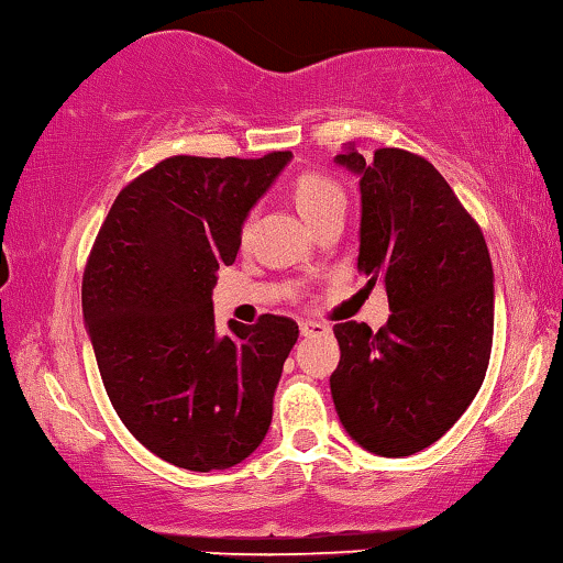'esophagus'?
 Masks as SVG:
<instances>
[{
	"mask_svg": "<svg viewBox=\"0 0 563 563\" xmlns=\"http://www.w3.org/2000/svg\"><path fill=\"white\" fill-rule=\"evenodd\" d=\"M328 333V328L318 320H300V335H323Z\"/></svg>",
	"mask_w": 563,
	"mask_h": 563,
	"instance_id": "34e87169",
	"label": "esophagus"
}]
</instances>
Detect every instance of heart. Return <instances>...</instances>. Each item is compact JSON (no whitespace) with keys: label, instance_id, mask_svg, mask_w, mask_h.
I'll return each mask as SVG.
<instances>
[{"label":"heart","instance_id":"heart-1","mask_svg":"<svg viewBox=\"0 0 563 563\" xmlns=\"http://www.w3.org/2000/svg\"><path fill=\"white\" fill-rule=\"evenodd\" d=\"M292 198H296L298 210L310 225L330 210H345L343 187L323 173H302L292 185Z\"/></svg>","mask_w":563,"mask_h":563}]
</instances>
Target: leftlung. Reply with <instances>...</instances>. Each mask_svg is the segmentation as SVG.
Returning a JSON list of instances; mask_svg holds the SVG:
<instances>
[{"label":"left lung","mask_w":563,"mask_h":563,"mask_svg":"<svg viewBox=\"0 0 563 563\" xmlns=\"http://www.w3.org/2000/svg\"><path fill=\"white\" fill-rule=\"evenodd\" d=\"M335 163L361 177L358 271L386 285L380 330L338 323L330 376L338 418L376 456H410L459 421L486 378L494 267L478 222L426 157L353 145Z\"/></svg>","instance_id":"8db88e82"}]
</instances>
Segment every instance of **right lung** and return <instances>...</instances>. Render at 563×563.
Masks as SVG:
<instances>
[{
	"mask_svg": "<svg viewBox=\"0 0 563 563\" xmlns=\"http://www.w3.org/2000/svg\"><path fill=\"white\" fill-rule=\"evenodd\" d=\"M290 153L175 155L122 187L82 278L97 368L128 431L173 466L220 471L263 443L298 323L265 313L218 333L212 288Z\"/></svg>",
	"mask_w": 563,
	"mask_h": 563,
	"instance_id": "1",
	"label": "right lung"
}]
</instances>
